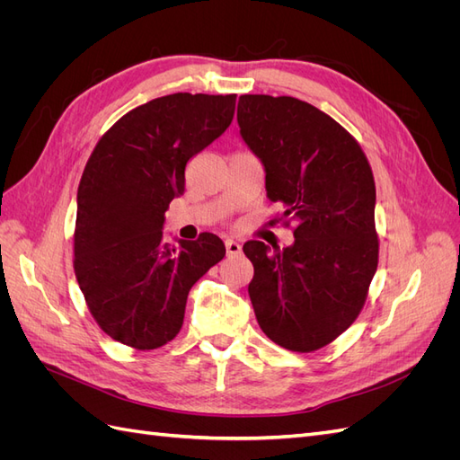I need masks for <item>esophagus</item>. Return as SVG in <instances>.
<instances>
[{
  "label": "esophagus",
  "mask_w": 460,
  "mask_h": 460,
  "mask_svg": "<svg viewBox=\"0 0 460 460\" xmlns=\"http://www.w3.org/2000/svg\"><path fill=\"white\" fill-rule=\"evenodd\" d=\"M225 245H226V253H228V257H234V255H238V253L242 252V245H240L238 242H234V240H226V242H225Z\"/></svg>",
  "instance_id": "1"
}]
</instances>
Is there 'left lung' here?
<instances>
[{
  "label": "left lung",
  "instance_id": "obj_1",
  "mask_svg": "<svg viewBox=\"0 0 460 460\" xmlns=\"http://www.w3.org/2000/svg\"><path fill=\"white\" fill-rule=\"evenodd\" d=\"M238 124L264 164L267 196L294 222V245L243 243L257 323L284 349L332 343L363 311L378 269L370 163L340 122L289 95H240Z\"/></svg>",
  "mask_w": 460,
  "mask_h": 460
}]
</instances>
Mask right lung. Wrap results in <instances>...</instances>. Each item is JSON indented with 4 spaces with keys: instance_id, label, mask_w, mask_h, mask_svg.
Wrapping results in <instances>:
<instances>
[{
    "instance_id": "obj_1",
    "label": "right lung",
    "mask_w": 460,
    "mask_h": 460,
    "mask_svg": "<svg viewBox=\"0 0 460 460\" xmlns=\"http://www.w3.org/2000/svg\"><path fill=\"white\" fill-rule=\"evenodd\" d=\"M235 93H171L128 111L93 147L78 186L75 274L109 338L159 349L184 324L191 286L225 257L215 234L163 242L186 163L225 132Z\"/></svg>"
}]
</instances>
